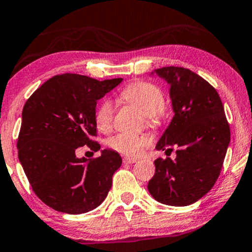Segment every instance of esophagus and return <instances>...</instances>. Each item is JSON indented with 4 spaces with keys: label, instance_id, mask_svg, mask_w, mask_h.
<instances>
[{
    "label": "esophagus",
    "instance_id": "34e87169",
    "mask_svg": "<svg viewBox=\"0 0 252 252\" xmlns=\"http://www.w3.org/2000/svg\"><path fill=\"white\" fill-rule=\"evenodd\" d=\"M136 161V158H129V157H124L123 163L124 164H133Z\"/></svg>",
    "mask_w": 252,
    "mask_h": 252
}]
</instances>
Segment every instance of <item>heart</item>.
Returning a JSON list of instances; mask_svg holds the SVG:
<instances>
[{
  "label": "heart",
  "mask_w": 252,
  "mask_h": 252,
  "mask_svg": "<svg viewBox=\"0 0 252 252\" xmlns=\"http://www.w3.org/2000/svg\"><path fill=\"white\" fill-rule=\"evenodd\" d=\"M119 97L122 101L128 103L129 105L139 110L146 117L147 125L150 126L156 125L159 120L160 113L166 106V99L163 92L150 82H135V84L126 86L120 92ZM112 119L113 104L109 99H104L96 110V127L102 132H108L112 126ZM150 143V137L147 135H136V134L128 133L116 134L108 141L111 149L126 156H137L142 153L144 148L149 147Z\"/></svg>",
  "instance_id": "1"
}]
</instances>
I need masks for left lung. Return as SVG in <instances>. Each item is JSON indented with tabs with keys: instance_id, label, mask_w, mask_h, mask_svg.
<instances>
[{
	"instance_id": "8db88e82",
	"label": "left lung",
	"mask_w": 252,
	"mask_h": 252,
	"mask_svg": "<svg viewBox=\"0 0 252 252\" xmlns=\"http://www.w3.org/2000/svg\"><path fill=\"white\" fill-rule=\"evenodd\" d=\"M170 85L174 116L156 144L174 160H155L148 190L157 202L187 206L211 190L230 141L229 125L218 93L208 81L185 67L167 66L153 73Z\"/></svg>"
}]
</instances>
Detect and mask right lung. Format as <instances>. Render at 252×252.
<instances>
[{"mask_svg": "<svg viewBox=\"0 0 252 252\" xmlns=\"http://www.w3.org/2000/svg\"><path fill=\"white\" fill-rule=\"evenodd\" d=\"M123 81H98L80 74L55 75L24 105L18 158L37 197L50 208L81 215L97 208L112 185L123 159L115 150H101L93 159L75 155L88 146L98 151L95 113L98 99Z\"/></svg>", "mask_w": 252, "mask_h": 252, "instance_id": "add662e5", "label": "right lung"}]
</instances>
